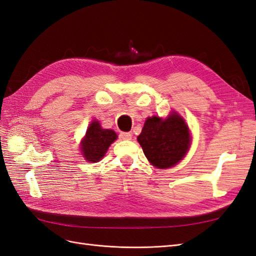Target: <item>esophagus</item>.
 Instances as JSON below:
<instances>
[{
  "instance_id": "obj_1",
  "label": "esophagus",
  "mask_w": 256,
  "mask_h": 256,
  "mask_svg": "<svg viewBox=\"0 0 256 256\" xmlns=\"http://www.w3.org/2000/svg\"><path fill=\"white\" fill-rule=\"evenodd\" d=\"M120 138L123 140H128L132 138V134L128 133V132H121L120 133Z\"/></svg>"
}]
</instances>
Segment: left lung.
Returning <instances> with one entry per match:
<instances>
[{"mask_svg": "<svg viewBox=\"0 0 256 256\" xmlns=\"http://www.w3.org/2000/svg\"><path fill=\"white\" fill-rule=\"evenodd\" d=\"M137 140L152 166L168 168L185 156L190 134L185 121L174 112L166 120L159 116L148 118Z\"/></svg>", "mask_w": 256, "mask_h": 256, "instance_id": "8db88e82", "label": "left lung"}]
</instances>
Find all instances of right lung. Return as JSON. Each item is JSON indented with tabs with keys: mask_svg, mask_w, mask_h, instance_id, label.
Wrapping results in <instances>:
<instances>
[{
	"mask_svg": "<svg viewBox=\"0 0 256 256\" xmlns=\"http://www.w3.org/2000/svg\"><path fill=\"white\" fill-rule=\"evenodd\" d=\"M116 140V134L111 130L102 128L98 121H93L82 140V154L88 161L98 162L102 159L109 146Z\"/></svg>",
	"mask_w": 256,
	"mask_h": 256,
	"instance_id": "add662e5",
	"label": "right lung"
}]
</instances>
